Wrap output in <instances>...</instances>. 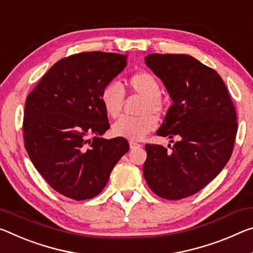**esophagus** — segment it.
I'll use <instances>...</instances> for the list:
<instances>
[{
  "label": "esophagus",
  "instance_id": "obj_1",
  "mask_svg": "<svg viewBox=\"0 0 253 253\" xmlns=\"http://www.w3.org/2000/svg\"><path fill=\"white\" fill-rule=\"evenodd\" d=\"M129 146H130V148H131V150H133V148H137V147H141L142 145H141V144H138V143H136V142H134V141H129Z\"/></svg>",
  "mask_w": 253,
  "mask_h": 253
}]
</instances>
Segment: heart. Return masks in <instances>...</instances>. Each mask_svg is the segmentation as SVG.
<instances>
[{
  "instance_id": "b5f03b06",
  "label": "heart",
  "mask_w": 253,
  "mask_h": 253,
  "mask_svg": "<svg viewBox=\"0 0 253 253\" xmlns=\"http://www.w3.org/2000/svg\"><path fill=\"white\" fill-rule=\"evenodd\" d=\"M126 86L133 93L144 97L141 107L142 116L122 117L112 125V133L118 137L139 141L158 126V119L151 112L162 114L164 102L158 80L148 72H137L126 80ZM124 91L117 82H110L103 87L100 100L107 115L111 118L118 117L124 102Z\"/></svg>"
}]
</instances>
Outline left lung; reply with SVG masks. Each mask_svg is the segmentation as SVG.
I'll return each instance as SVG.
<instances>
[{"mask_svg":"<svg viewBox=\"0 0 253 253\" xmlns=\"http://www.w3.org/2000/svg\"><path fill=\"white\" fill-rule=\"evenodd\" d=\"M144 59L173 102L156 135L178 139L171 151L146 144L144 178L164 199L189 197L230 160L238 130L235 108L217 72L192 56L150 54Z\"/></svg>","mask_w":253,"mask_h":253,"instance_id":"obj_1","label":"left lung"}]
</instances>
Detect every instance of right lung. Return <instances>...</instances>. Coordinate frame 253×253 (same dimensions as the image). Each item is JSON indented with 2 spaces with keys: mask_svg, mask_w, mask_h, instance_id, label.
<instances>
[{
  "mask_svg": "<svg viewBox=\"0 0 253 253\" xmlns=\"http://www.w3.org/2000/svg\"><path fill=\"white\" fill-rule=\"evenodd\" d=\"M126 65L127 55H72L55 63L28 95L25 147L42 178L65 197L99 195L129 150L125 138L100 137L110 128L100 94Z\"/></svg>",
  "mask_w": 253,
  "mask_h": 253,
  "instance_id": "1",
  "label": "right lung"
}]
</instances>
